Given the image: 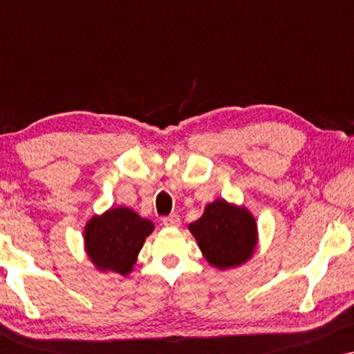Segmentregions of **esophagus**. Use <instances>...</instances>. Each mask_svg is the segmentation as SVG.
Segmentation results:
<instances>
[{
  "label": "esophagus",
  "instance_id": "obj_1",
  "mask_svg": "<svg viewBox=\"0 0 354 354\" xmlns=\"http://www.w3.org/2000/svg\"><path fill=\"white\" fill-rule=\"evenodd\" d=\"M162 224L166 227H178L180 225V217H178L177 214H171V216L164 217Z\"/></svg>",
  "mask_w": 354,
  "mask_h": 354
}]
</instances>
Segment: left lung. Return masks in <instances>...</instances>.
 <instances>
[{
    "instance_id": "8db88e82",
    "label": "left lung",
    "mask_w": 354,
    "mask_h": 354,
    "mask_svg": "<svg viewBox=\"0 0 354 354\" xmlns=\"http://www.w3.org/2000/svg\"><path fill=\"white\" fill-rule=\"evenodd\" d=\"M188 229L205 259L221 270L245 264L258 245L254 216L245 206L232 205L225 200L206 205L203 216L192 222Z\"/></svg>"
}]
</instances>
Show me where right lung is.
<instances>
[{
  "instance_id": "right-lung-1",
  "label": "right lung",
  "mask_w": 354,
  "mask_h": 354,
  "mask_svg": "<svg viewBox=\"0 0 354 354\" xmlns=\"http://www.w3.org/2000/svg\"><path fill=\"white\" fill-rule=\"evenodd\" d=\"M153 230L151 221L143 219L129 207H111L85 224L86 256L101 272L127 275L133 270L140 250Z\"/></svg>"
}]
</instances>
